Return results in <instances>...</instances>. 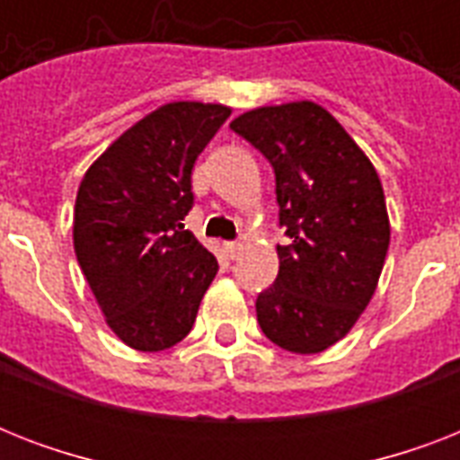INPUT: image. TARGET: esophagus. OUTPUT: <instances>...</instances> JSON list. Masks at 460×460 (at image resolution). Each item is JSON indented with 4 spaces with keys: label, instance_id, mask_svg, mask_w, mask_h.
Here are the masks:
<instances>
[{
    "label": "esophagus",
    "instance_id": "34e87169",
    "mask_svg": "<svg viewBox=\"0 0 460 460\" xmlns=\"http://www.w3.org/2000/svg\"><path fill=\"white\" fill-rule=\"evenodd\" d=\"M241 251H243V245L238 243V241H226V243H224V252H226V258L236 260L238 255H241Z\"/></svg>",
    "mask_w": 460,
    "mask_h": 460
}]
</instances>
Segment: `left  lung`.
Returning a JSON list of instances; mask_svg holds the SVG:
<instances>
[{
    "label": "left lung",
    "instance_id": "obj_1",
    "mask_svg": "<svg viewBox=\"0 0 460 460\" xmlns=\"http://www.w3.org/2000/svg\"><path fill=\"white\" fill-rule=\"evenodd\" d=\"M272 164L279 274L260 291V329L291 353H320L349 334L377 288L389 217L375 166L314 102L260 107L231 121Z\"/></svg>",
    "mask_w": 460,
    "mask_h": 460
}]
</instances>
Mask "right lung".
<instances>
[{"label":"right lung","mask_w":460,"mask_h":460,"mask_svg":"<svg viewBox=\"0 0 460 460\" xmlns=\"http://www.w3.org/2000/svg\"><path fill=\"white\" fill-rule=\"evenodd\" d=\"M222 104L172 102L140 119L90 166L75 195L78 265L111 332L136 350L193 329L217 258L183 229L190 172L229 119Z\"/></svg>","instance_id":"add662e5"}]
</instances>
